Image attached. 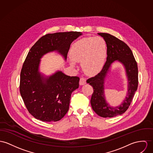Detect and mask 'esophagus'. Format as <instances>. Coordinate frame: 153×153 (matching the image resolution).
Segmentation results:
<instances>
[{"mask_svg":"<svg viewBox=\"0 0 153 153\" xmlns=\"http://www.w3.org/2000/svg\"><path fill=\"white\" fill-rule=\"evenodd\" d=\"M80 85H84L85 84H86V80L84 79V78H80V82H79Z\"/></svg>","mask_w":153,"mask_h":153,"instance_id":"1","label":"esophagus"}]
</instances>
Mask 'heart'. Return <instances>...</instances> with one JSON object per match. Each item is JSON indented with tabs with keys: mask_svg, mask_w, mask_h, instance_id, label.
<instances>
[{
	"mask_svg": "<svg viewBox=\"0 0 153 153\" xmlns=\"http://www.w3.org/2000/svg\"><path fill=\"white\" fill-rule=\"evenodd\" d=\"M69 60L72 67L74 62H82L84 72L88 75H95L102 70L107 56L105 40L101 36L85 37L76 41L71 47Z\"/></svg>",
	"mask_w": 153,
	"mask_h": 153,
	"instance_id": "b5f03b06",
	"label": "heart"
}]
</instances>
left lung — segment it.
<instances>
[{
  "label": "left lung",
  "instance_id": "8db88e82",
  "mask_svg": "<svg viewBox=\"0 0 153 153\" xmlns=\"http://www.w3.org/2000/svg\"><path fill=\"white\" fill-rule=\"evenodd\" d=\"M104 39L107 47L105 63L97 75L88 79L87 82L93 87L91 105L100 117L112 118L122 115L128 109L138 86V68L132 51L122 41L108 33H98ZM120 62L124 66L128 79V92L123 103L118 107H111L106 102L104 94V82L111 64Z\"/></svg>",
  "mask_w": 153,
  "mask_h": 153
}]
</instances>
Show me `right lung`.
Listing matches in <instances>:
<instances>
[{"label":"right lung","instance_id":"add662e5","mask_svg":"<svg viewBox=\"0 0 153 153\" xmlns=\"http://www.w3.org/2000/svg\"><path fill=\"white\" fill-rule=\"evenodd\" d=\"M80 32L48 34L39 38L30 49L20 73V91L27 110L43 122H56L69 108L71 94L79 88L80 78L57 71L45 76L39 71L41 59L46 53L56 51L66 60L71 42Z\"/></svg>","mask_w":153,"mask_h":153}]
</instances>
